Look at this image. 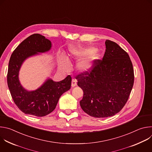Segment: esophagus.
Wrapping results in <instances>:
<instances>
[{"mask_svg":"<svg viewBox=\"0 0 152 152\" xmlns=\"http://www.w3.org/2000/svg\"><path fill=\"white\" fill-rule=\"evenodd\" d=\"M77 85V81L75 79H73L72 80V87H74L76 85Z\"/></svg>","mask_w":152,"mask_h":152,"instance_id":"1","label":"esophagus"}]
</instances>
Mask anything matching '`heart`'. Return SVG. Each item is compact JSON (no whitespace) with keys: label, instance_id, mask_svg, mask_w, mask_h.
<instances>
[{"label":"heart","instance_id":"1","mask_svg":"<svg viewBox=\"0 0 152 152\" xmlns=\"http://www.w3.org/2000/svg\"><path fill=\"white\" fill-rule=\"evenodd\" d=\"M90 50L86 49H75L70 51V55L75 59H79L87 55L84 59L78 62L77 65V70L81 73H88L90 72L94 64V62L97 60L100 57V53L99 51L94 49L90 51ZM89 53L88 54V53ZM67 60L70 61V58L68 57ZM61 67L64 69H67L68 66L66 62H62L61 64Z\"/></svg>","mask_w":152,"mask_h":152}]
</instances>
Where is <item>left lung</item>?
I'll list each match as a JSON object with an SVG mask.
<instances>
[{"mask_svg":"<svg viewBox=\"0 0 152 152\" xmlns=\"http://www.w3.org/2000/svg\"><path fill=\"white\" fill-rule=\"evenodd\" d=\"M102 60L94 62L92 70L76 76L83 91L80 101L82 110L96 118L119 113L126 103L134 82L132 63L128 53L116 42L105 41Z\"/></svg>","mask_w":152,"mask_h":152,"instance_id":"8db88e82","label":"left lung"}]
</instances>
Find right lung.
Masks as SVG:
<instances>
[{
  "mask_svg": "<svg viewBox=\"0 0 152 152\" xmlns=\"http://www.w3.org/2000/svg\"><path fill=\"white\" fill-rule=\"evenodd\" d=\"M50 40L39 34L30 35L21 42L12 52L8 65V86L12 98L20 111L28 115L43 117L51 113L56 107L59 97L71 88L72 77L55 82L48 79L35 91L25 90L20 83L18 73L21 64L28 58L49 51Z\"/></svg>",
  "mask_w": 152,
  "mask_h": 152,
  "instance_id": "obj_1",
  "label": "right lung"
}]
</instances>
